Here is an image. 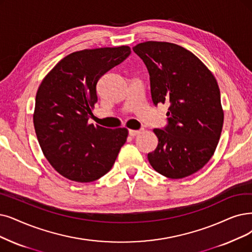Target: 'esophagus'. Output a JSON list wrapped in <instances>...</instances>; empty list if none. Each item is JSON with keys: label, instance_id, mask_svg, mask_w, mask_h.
Returning <instances> with one entry per match:
<instances>
[{"label": "esophagus", "instance_id": "34e87169", "mask_svg": "<svg viewBox=\"0 0 252 252\" xmlns=\"http://www.w3.org/2000/svg\"><path fill=\"white\" fill-rule=\"evenodd\" d=\"M140 132H142V130H129V135L133 137L138 135Z\"/></svg>", "mask_w": 252, "mask_h": 252}]
</instances>
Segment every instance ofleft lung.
I'll return each instance as SVG.
<instances>
[{
  "label": "left lung",
  "instance_id": "1",
  "mask_svg": "<svg viewBox=\"0 0 252 252\" xmlns=\"http://www.w3.org/2000/svg\"><path fill=\"white\" fill-rule=\"evenodd\" d=\"M149 75L154 105L169 104L167 125L154 129L158 146L148 160L164 177L196 173L214 154L223 126L220 91L214 75L184 47L158 41L135 45Z\"/></svg>",
  "mask_w": 252,
  "mask_h": 252
}]
</instances>
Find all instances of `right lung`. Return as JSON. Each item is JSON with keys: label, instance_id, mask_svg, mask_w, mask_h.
I'll use <instances>...</instances> for the list:
<instances>
[{"label": "right lung", "instance_id": "right-lung-1", "mask_svg": "<svg viewBox=\"0 0 252 252\" xmlns=\"http://www.w3.org/2000/svg\"><path fill=\"white\" fill-rule=\"evenodd\" d=\"M130 54L125 45L79 50L62 59L40 85L33 116L36 135L48 162L63 177L93 182L113 167L128 130L88 121L98 100L99 78Z\"/></svg>", "mask_w": 252, "mask_h": 252}]
</instances>
